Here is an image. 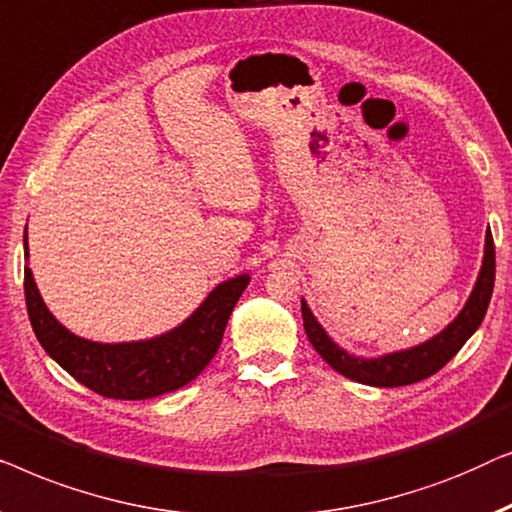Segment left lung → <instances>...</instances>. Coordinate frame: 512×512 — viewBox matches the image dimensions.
Segmentation results:
<instances>
[{
	"label": "left lung",
	"mask_w": 512,
	"mask_h": 512,
	"mask_svg": "<svg viewBox=\"0 0 512 512\" xmlns=\"http://www.w3.org/2000/svg\"><path fill=\"white\" fill-rule=\"evenodd\" d=\"M494 271H496L494 241H492V232L487 229L485 255H482L478 280H475L464 308L443 331H438V334L431 336L429 341L413 345V348L387 352V355H380V357L350 355L348 350H343L341 345L331 341V336L322 329V325L313 315L311 308H308L306 301L301 299V318H304L306 336L313 348L318 350V355L325 359L331 369L338 371L345 378L357 380V383L371 385V387L413 385L417 380H424L434 376L436 371H441L443 366L448 364L459 350H462V345L475 334V329L480 327V322L487 313L489 299H492Z\"/></svg>",
	"instance_id": "left-lung-1"
}]
</instances>
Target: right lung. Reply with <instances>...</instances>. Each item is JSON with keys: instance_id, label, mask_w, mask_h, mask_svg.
Masks as SVG:
<instances>
[{"instance_id": "right-lung-1", "label": "right lung", "mask_w": 512, "mask_h": 512, "mask_svg": "<svg viewBox=\"0 0 512 512\" xmlns=\"http://www.w3.org/2000/svg\"><path fill=\"white\" fill-rule=\"evenodd\" d=\"M25 257L27 227H25ZM250 283L248 273L215 285L201 306L167 334L127 343H97L76 336L43 304L32 269L25 266V301L41 348L78 383L106 399H153L199 376L215 357L227 320Z\"/></svg>"}]
</instances>
